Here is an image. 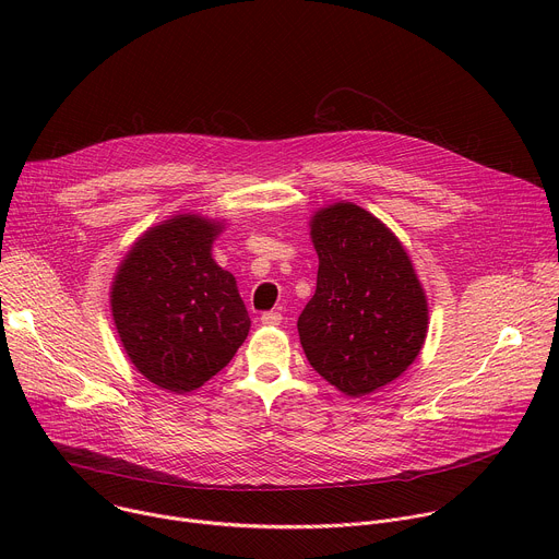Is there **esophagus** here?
Masks as SVG:
<instances>
[{
	"label": "esophagus",
	"instance_id": "obj_1",
	"mask_svg": "<svg viewBox=\"0 0 559 559\" xmlns=\"http://www.w3.org/2000/svg\"><path fill=\"white\" fill-rule=\"evenodd\" d=\"M261 323L263 325H281L283 323V316L278 311H265L261 316Z\"/></svg>",
	"mask_w": 559,
	"mask_h": 559
}]
</instances>
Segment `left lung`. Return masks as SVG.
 Listing matches in <instances>:
<instances>
[{
	"label": "left lung",
	"mask_w": 559,
	"mask_h": 559,
	"mask_svg": "<svg viewBox=\"0 0 559 559\" xmlns=\"http://www.w3.org/2000/svg\"><path fill=\"white\" fill-rule=\"evenodd\" d=\"M316 294L298 316L309 365L352 397L395 380L420 354L429 309L412 259L393 231L354 203L318 210Z\"/></svg>",
	"instance_id": "obj_1"
}]
</instances>
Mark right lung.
Listing matches in <instances>:
<instances>
[{
  "mask_svg": "<svg viewBox=\"0 0 559 559\" xmlns=\"http://www.w3.org/2000/svg\"><path fill=\"white\" fill-rule=\"evenodd\" d=\"M223 225L177 214L150 227L121 261L112 318L132 365L156 386L188 393L216 376L250 332L236 281L212 259Z\"/></svg>",
  "mask_w": 559,
  "mask_h": 559,
  "instance_id": "right-lung-1",
  "label": "right lung"
}]
</instances>
